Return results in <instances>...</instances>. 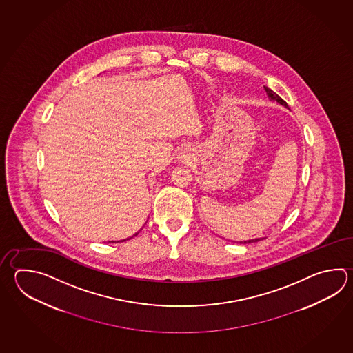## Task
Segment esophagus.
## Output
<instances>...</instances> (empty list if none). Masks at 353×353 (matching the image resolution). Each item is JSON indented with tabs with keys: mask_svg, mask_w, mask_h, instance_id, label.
<instances>
[{
	"mask_svg": "<svg viewBox=\"0 0 353 353\" xmlns=\"http://www.w3.org/2000/svg\"><path fill=\"white\" fill-rule=\"evenodd\" d=\"M188 147H185L183 150H181L180 156H179V159H188Z\"/></svg>",
	"mask_w": 353,
	"mask_h": 353,
	"instance_id": "esophagus-1",
	"label": "esophagus"
}]
</instances>
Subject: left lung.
Instances as JSON below:
<instances>
[{
	"label": "left lung",
	"mask_w": 353,
	"mask_h": 353,
	"mask_svg": "<svg viewBox=\"0 0 353 353\" xmlns=\"http://www.w3.org/2000/svg\"><path fill=\"white\" fill-rule=\"evenodd\" d=\"M264 89H265L266 95H268V98H269L270 101H278L279 104H281V105H284L285 108L289 109L287 101H283V99H281V97H279L278 94L274 93L273 90H272V89H269L268 87H264ZM259 240L260 239H255V240H248V241H244V243H243V241H240V243H241V244H250V243H252V241L255 243V241H259Z\"/></svg>",
	"instance_id": "left-lung-1"
}]
</instances>
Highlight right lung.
I'll return each instance as SVG.
<instances>
[{"mask_svg": "<svg viewBox=\"0 0 353 353\" xmlns=\"http://www.w3.org/2000/svg\"><path fill=\"white\" fill-rule=\"evenodd\" d=\"M136 235H138V232H137V234H134V235H133V236H136ZM130 239H127V240H130ZM122 241H124V240H122Z\"/></svg>", "mask_w": 353, "mask_h": 353, "instance_id": "obj_1", "label": "right lung"}]
</instances>
